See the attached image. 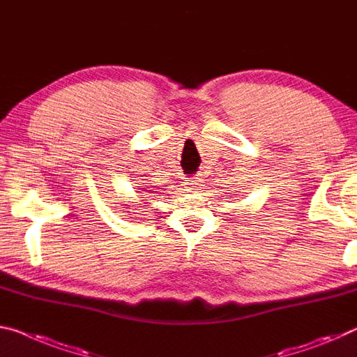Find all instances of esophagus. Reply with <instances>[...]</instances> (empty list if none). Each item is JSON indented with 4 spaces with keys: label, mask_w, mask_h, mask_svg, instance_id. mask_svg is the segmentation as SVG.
<instances>
[{
    "label": "esophagus",
    "mask_w": 357,
    "mask_h": 357,
    "mask_svg": "<svg viewBox=\"0 0 357 357\" xmlns=\"http://www.w3.org/2000/svg\"><path fill=\"white\" fill-rule=\"evenodd\" d=\"M204 178L201 177V175H197V177H192V178H190V180H186L185 182V188H186V191H190V192H196V191H199L202 186H204Z\"/></svg>",
    "instance_id": "esophagus-1"
}]
</instances>
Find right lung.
<instances>
[{
    "label": "right lung",
    "instance_id": "right-lung-1",
    "mask_svg": "<svg viewBox=\"0 0 357 357\" xmlns=\"http://www.w3.org/2000/svg\"><path fill=\"white\" fill-rule=\"evenodd\" d=\"M136 190H137V188H136ZM147 191H150V190H147Z\"/></svg>",
    "mask_w": 357,
    "mask_h": 357
}]
</instances>
